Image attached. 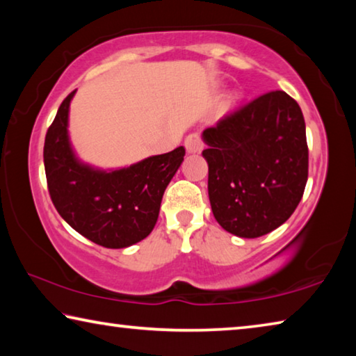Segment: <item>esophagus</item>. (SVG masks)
Returning <instances> with one entry per match:
<instances>
[{"mask_svg":"<svg viewBox=\"0 0 356 356\" xmlns=\"http://www.w3.org/2000/svg\"><path fill=\"white\" fill-rule=\"evenodd\" d=\"M185 149L188 154H197L204 149V143L200 134H191L185 138Z\"/></svg>","mask_w":356,"mask_h":356,"instance_id":"34e87169","label":"esophagus"}]
</instances>
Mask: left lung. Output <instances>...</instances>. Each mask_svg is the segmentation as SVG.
I'll list each match as a JSON object with an SVG mask.
<instances>
[{"label":"left lung","instance_id":"obj_1","mask_svg":"<svg viewBox=\"0 0 356 356\" xmlns=\"http://www.w3.org/2000/svg\"><path fill=\"white\" fill-rule=\"evenodd\" d=\"M209 200L225 231L256 238L297 209L308 180L303 113L291 95L272 91L202 131Z\"/></svg>","mask_w":356,"mask_h":356}]
</instances>
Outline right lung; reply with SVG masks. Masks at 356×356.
Wrapping results in <instances>:
<instances>
[{
    "label": "right lung",
    "instance_id": "right-lung-1",
    "mask_svg": "<svg viewBox=\"0 0 356 356\" xmlns=\"http://www.w3.org/2000/svg\"><path fill=\"white\" fill-rule=\"evenodd\" d=\"M75 92L64 99L45 136L48 191L58 213L78 234L105 248H127L152 232L161 197L182 165L185 149L179 146L118 170L84 163L69 136Z\"/></svg>",
    "mask_w": 356,
    "mask_h": 356
}]
</instances>
